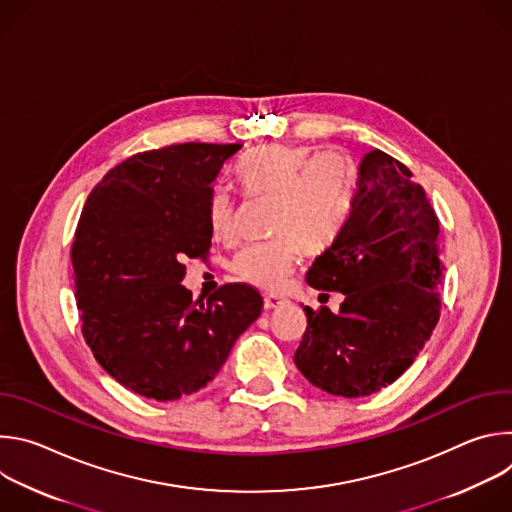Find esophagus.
<instances>
[{"label":"esophagus","instance_id":"esophagus-1","mask_svg":"<svg viewBox=\"0 0 512 512\" xmlns=\"http://www.w3.org/2000/svg\"><path fill=\"white\" fill-rule=\"evenodd\" d=\"M285 304H287V300H285L283 296L267 294V296L263 298V306H265V310H277V308H281V306H285Z\"/></svg>","mask_w":512,"mask_h":512}]
</instances>
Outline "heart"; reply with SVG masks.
Segmentation results:
<instances>
[{"instance_id":"1","label":"heart","mask_w":512,"mask_h":512,"mask_svg":"<svg viewBox=\"0 0 512 512\" xmlns=\"http://www.w3.org/2000/svg\"><path fill=\"white\" fill-rule=\"evenodd\" d=\"M233 180L245 198H271V241L245 247L235 273L259 287L275 289L294 265L300 249L320 253L330 247L354 212L360 174L350 156L338 150L316 152L308 145L263 143L233 166ZM208 231L227 241L235 233L233 206L223 192H212L204 206Z\"/></svg>"}]
</instances>
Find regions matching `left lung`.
<instances>
[{
    "label": "left lung",
    "mask_w": 512,
    "mask_h": 512,
    "mask_svg": "<svg viewBox=\"0 0 512 512\" xmlns=\"http://www.w3.org/2000/svg\"><path fill=\"white\" fill-rule=\"evenodd\" d=\"M411 176L381 150L364 156L350 221L306 275L312 287L344 294L338 314L304 308L294 354L300 373L330 395L367 397L391 385L440 320V223Z\"/></svg>",
    "instance_id": "1"
}]
</instances>
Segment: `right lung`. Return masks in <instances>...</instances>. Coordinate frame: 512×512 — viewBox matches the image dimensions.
Listing matches in <instances>:
<instances>
[{
  "mask_svg": "<svg viewBox=\"0 0 512 512\" xmlns=\"http://www.w3.org/2000/svg\"><path fill=\"white\" fill-rule=\"evenodd\" d=\"M239 143H176L111 168L81 212L70 259L81 330L101 367L129 391L176 401L221 371L259 318L249 283L194 300L186 257L210 249L206 200Z\"/></svg>",
  "mask_w": 512,
  "mask_h": 512,
  "instance_id": "obj_1",
  "label": "right lung"
}]
</instances>
